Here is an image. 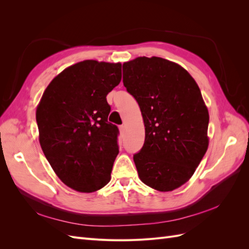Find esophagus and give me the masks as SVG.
Here are the masks:
<instances>
[{"mask_svg":"<svg viewBox=\"0 0 249 249\" xmlns=\"http://www.w3.org/2000/svg\"><path fill=\"white\" fill-rule=\"evenodd\" d=\"M124 130H125V125H124V124L119 125V131H120V132L124 133Z\"/></svg>","mask_w":249,"mask_h":249,"instance_id":"obj_1","label":"esophagus"}]
</instances>
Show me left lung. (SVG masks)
<instances>
[{
  "label": "left lung",
  "instance_id": "obj_1",
  "mask_svg": "<svg viewBox=\"0 0 249 249\" xmlns=\"http://www.w3.org/2000/svg\"><path fill=\"white\" fill-rule=\"evenodd\" d=\"M124 85L137 101L145 140L134 155L140 179L158 191L190 179L208 145L209 112L196 82L182 66L160 57L123 65Z\"/></svg>",
  "mask_w": 249,
  "mask_h": 249
}]
</instances>
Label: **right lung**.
Returning <instances> with one entry per match:
<instances>
[{
  "mask_svg": "<svg viewBox=\"0 0 249 249\" xmlns=\"http://www.w3.org/2000/svg\"><path fill=\"white\" fill-rule=\"evenodd\" d=\"M120 80V63L85 60L53 79L37 106L42 152L73 190L94 192L110 182L119 131L108 122L106 96Z\"/></svg>",
  "mask_w": 249,
  "mask_h": 249,
  "instance_id": "1",
  "label": "right lung"
}]
</instances>
